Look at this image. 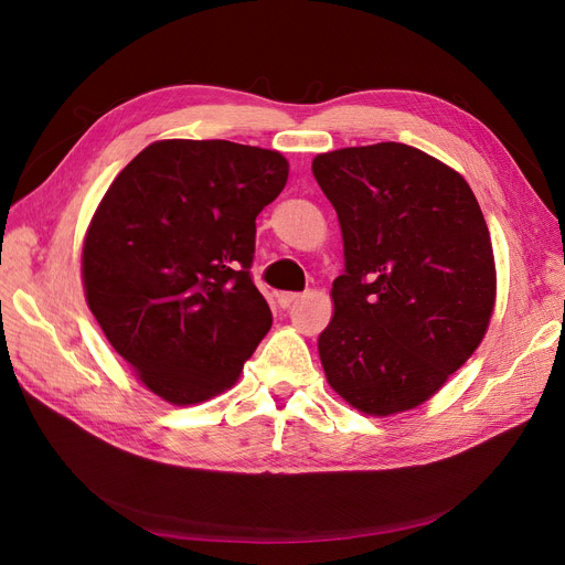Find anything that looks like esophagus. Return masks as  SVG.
<instances>
[{"label": "esophagus", "mask_w": 565, "mask_h": 565, "mask_svg": "<svg viewBox=\"0 0 565 565\" xmlns=\"http://www.w3.org/2000/svg\"><path fill=\"white\" fill-rule=\"evenodd\" d=\"M300 298H302L300 292H279V295H277V302H279L281 309H288L295 300H300Z\"/></svg>", "instance_id": "obj_1"}]
</instances>
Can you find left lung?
<instances>
[{"label": "left lung", "instance_id": "left-lung-1", "mask_svg": "<svg viewBox=\"0 0 565 565\" xmlns=\"http://www.w3.org/2000/svg\"><path fill=\"white\" fill-rule=\"evenodd\" d=\"M311 169L345 256L318 337L324 375L364 414L414 409L488 332L497 273L481 205L456 169L407 143L339 148Z\"/></svg>", "mask_w": 565, "mask_h": 565}]
</instances>
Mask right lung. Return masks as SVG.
Wrapping results in <instances>:
<instances>
[{
  "mask_svg": "<svg viewBox=\"0 0 565 565\" xmlns=\"http://www.w3.org/2000/svg\"><path fill=\"white\" fill-rule=\"evenodd\" d=\"M288 160L224 139H162L121 171L86 228V305L143 387L196 405L233 387L273 313L252 281L256 217Z\"/></svg>",
  "mask_w": 565,
  "mask_h": 565,
  "instance_id": "1",
  "label": "right lung"
}]
</instances>
